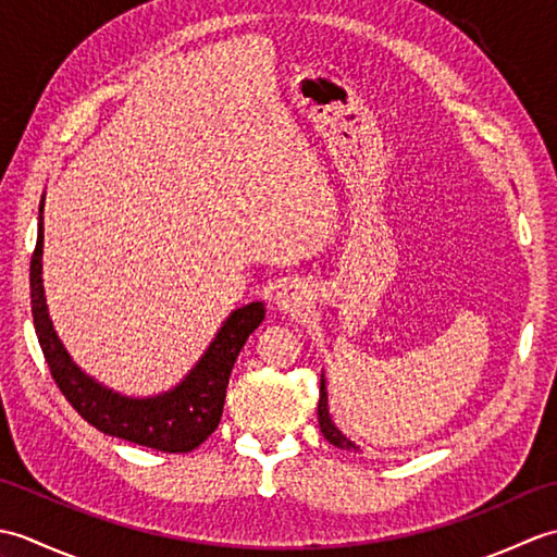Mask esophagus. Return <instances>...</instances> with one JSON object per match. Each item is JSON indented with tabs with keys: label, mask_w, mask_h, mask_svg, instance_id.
<instances>
[{
	"label": "esophagus",
	"mask_w": 557,
	"mask_h": 557,
	"mask_svg": "<svg viewBox=\"0 0 557 557\" xmlns=\"http://www.w3.org/2000/svg\"><path fill=\"white\" fill-rule=\"evenodd\" d=\"M277 306L282 311L297 313L304 306V292L299 289V285H287L277 292Z\"/></svg>",
	"instance_id": "1"
}]
</instances>
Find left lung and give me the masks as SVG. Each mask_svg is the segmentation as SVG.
Listing matches in <instances>:
<instances>
[{
	"instance_id": "obj_1",
	"label": "left lung",
	"mask_w": 557,
	"mask_h": 557,
	"mask_svg": "<svg viewBox=\"0 0 557 557\" xmlns=\"http://www.w3.org/2000/svg\"><path fill=\"white\" fill-rule=\"evenodd\" d=\"M318 423H321V433L327 437V443H333L339 449H347V453H359V447L354 445L347 435H342L337 431V425L330 419L327 411V393H325V383L321 381V399H318Z\"/></svg>"
}]
</instances>
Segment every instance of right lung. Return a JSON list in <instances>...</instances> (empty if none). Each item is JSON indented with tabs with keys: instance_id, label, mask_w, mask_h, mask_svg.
Here are the masks:
<instances>
[{
	"instance_id": "obj_1",
	"label": "right lung",
	"mask_w": 557,
	"mask_h": 557,
	"mask_svg": "<svg viewBox=\"0 0 557 557\" xmlns=\"http://www.w3.org/2000/svg\"><path fill=\"white\" fill-rule=\"evenodd\" d=\"M42 220L38 227V244L30 258V311L35 333H38L45 361L50 366L57 387L71 401L83 419L98 431L122 437V441L146 445L160 453H191L218 429L224 393H227L232 366L246 345L248 335L263 323L265 306L256 301L236 309L218 337L172 393L150 399H132L112 393L83 373L71 361L50 323L42 292Z\"/></svg>"
}]
</instances>
